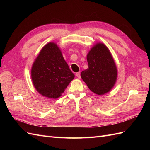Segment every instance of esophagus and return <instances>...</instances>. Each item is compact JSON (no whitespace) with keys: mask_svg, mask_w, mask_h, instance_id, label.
<instances>
[{"mask_svg":"<svg viewBox=\"0 0 150 150\" xmlns=\"http://www.w3.org/2000/svg\"><path fill=\"white\" fill-rule=\"evenodd\" d=\"M76 76H77L78 79H81V73L80 72L76 73Z\"/></svg>","mask_w":150,"mask_h":150,"instance_id":"obj_1","label":"esophagus"}]
</instances>
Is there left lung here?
I'll use <instances>...</instances> for the list:
<instances>
[{
  "label": "left lung",
  "instance_id": "8db88e82",
  "mask_svg": "<svg viewBox=\"0 0 150 150\" xmlns=\"http://www.w3.org/2000/svg\"><path fill=\"white\" fill-rule=\"evenodd\" d=\"M88 68L81 72L82 80L89 89L97 95L110 91L117 80L115 63L109 50L104 44L98 43L87 55Z\"/></svg>",
  "mask_w": 150,
  "mask_h": 150
}]
</instances>
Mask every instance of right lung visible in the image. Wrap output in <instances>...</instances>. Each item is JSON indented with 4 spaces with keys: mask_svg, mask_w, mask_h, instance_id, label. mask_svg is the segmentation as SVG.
<instances>
[{
    "mask_svg": "<svg viewBox=\"0 0 150 150\" xmlns=\"http://www.w3.org/2000/svg\"><path fill=\"white\" fill-rule=\"evenodd\" d=\"M75 77L59 47L50 42L41 50L31 69V79L37 91L48 98L61 96Z\"/></svg>",
    "mask_w": 150,
    "mask_h": 150,
    "instance_id": "obj_1",
    "label": "right lung"
}]
</instances>
